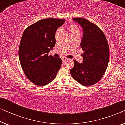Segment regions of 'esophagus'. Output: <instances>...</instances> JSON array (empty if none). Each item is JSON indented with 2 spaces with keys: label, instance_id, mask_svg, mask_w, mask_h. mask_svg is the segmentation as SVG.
Wrapping results in <instances>:
<instances>
[{
  "label": "esophagus",
  "instance_id": "34e87169",
  "mask_svg": "<svg viewBox=\"0 0 125 125\" xmlns=\"http://www.w3.org/2000/svg\"><path fill=\"white\" fill-rule=\"evenodd\" d=\"M62 60L63 62H65V61H66L67 60V58H65V57H63V58H62Z\"/></svg>",
  "mask_w": 125,
  "mask_h": 125
}]
</instances>
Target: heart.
I'll list each match as a JSON object with an SVG mask.
<instances>
[{
  "label": "heart",
  "mask_w": 125,
  "mask_h": 125,
  "mask_svg": "<svg viewBox=\"0 0 125 125\" xmlns=\"http://www.w3.org/2000/svg\"><path fill=\"white\" fill-rule=\"evenodd\" d=\"M66 27L67 29L71 35H73V34H77V33H80V29L79 27L77 26V25L76 24L74 23H68L66 25ZM60 32V30L58 29L57 30L55 31V38H58L59 33Z\"/></svg>",
  "instance_id": "heart-1"
}]
</instances>
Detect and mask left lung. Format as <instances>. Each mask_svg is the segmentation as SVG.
Segmentation results:
<instances>
[{"label": "left lung", "mask_w": 125, "mask_h": 125, "mask_svg": "<svg viewBox=\"0 0 125 125\" xmlns=\"http://www.w3.org/2000/svg\"><path fill=\"white\" fill-rule=\"evenodd\" d=\"M81 25L83 36L81 47L83 52V63L73 60L72 77L83 86H91L103 77L108 65L109 48L103 31L95 24L83 18H73Z\"/></svg>", "instance_id": "8db88e82"}]
</instances>
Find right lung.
<instances>
[{
    "label": "right lung",
    "instance_id": "1",
    "mask_svg": "<svg viewBox=\"0 0 125 125\" xmlns=\"http://www.w3.org/2000/svg\"><path fill=\"white\" fill-rule=\"evenodd\" d=\"M64 21L52 18L39 20L22 34L18 50L20 64L27 79L37 86L49 83L61 68V58L48 54L55 45V31Z\"/></svg>",
    "mask_w": 125,
    "mask_h": 125
}]
</instances>
